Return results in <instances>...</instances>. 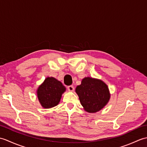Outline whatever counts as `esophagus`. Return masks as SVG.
Returning <instances> with one entry per match:
<instances>
[{
  "label": "esophagus",
  "mask_w": 147,
  "mask_h": 147,
  "mask_svg": "<svg viewBox=\"0 0 147 147\" xmlns=\"http://www.w3.org/2000/svg\"><path fill=\"white\" fill-rule=\"evenodd\" d=\"M67 90H68V91H69V92H73L74 90V88L73 85H70V86H67Z\"/></svg>",
  "instance_id": "esophagus-1"
}]
</instances>
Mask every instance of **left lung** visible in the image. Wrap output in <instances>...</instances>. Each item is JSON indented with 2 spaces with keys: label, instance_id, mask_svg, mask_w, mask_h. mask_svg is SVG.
<instances>
[{
  "label": "left lung",
  "instance_id": "left-lung-1",
  "mask_svg": "<svg viewBox=\"0 0 147 147\" xmlns=\"http://www.w3.org/2000/svg\"><path fill=\"white\" fill-rule=\"evenodd\" d=\"M76 92L79 96L81 104L89 113L100 111L107 105L110 99L107 85L100 80L86 77L77 86Z\"/></svg>",
  "mask_w": 147,
  "mask_h": 147
}]
</instances>
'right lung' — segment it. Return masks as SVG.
Segmentation results:
<instances>
[{
  "label": "right lung",
  "mask_w": 147,
  "mask_h": 147,
  "mask_svg": "<svg viewBox=\"0 0 147 147\" xmlns=\"http://www.w3.org/2000/svg\"><path fill=\"white\" fill-rule=\"evenodd\" d=\"M65 91L62 83L53 77H47L37 89V96L43 108L50 109L58 105Z\"/></svg>",
  "instance_id": "right-lung-1"
}]
</instances>
